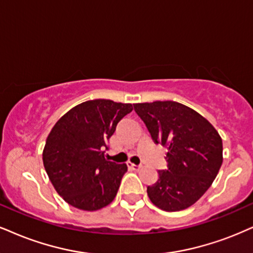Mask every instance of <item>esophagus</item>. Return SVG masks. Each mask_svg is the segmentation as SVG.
I'll list each match as a JSON object with an SVG mask.
<instances>
[{"label":"esophagus","instance_id":"34e87169","mask_svg":"<svg viewBox=\"0 0 253 253\" xmlns=\"http://www.w3.org/2000/svg\"><path fill=\"white\" fill-rule=\"evenodd\" d=\"M127 168H129V169H132V170L137 171V170L141 169V165H136V164L131 163V162H127Z\"/></svg>","mask_w":253,"mask_h":253}]
</instances>
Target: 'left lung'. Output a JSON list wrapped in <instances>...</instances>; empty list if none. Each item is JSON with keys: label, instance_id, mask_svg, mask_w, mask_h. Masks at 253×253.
I'll list each match as a JSON object with an SVG mask.
<instances>
[{"label": "left lung", "instance_id": "left-lung-1", "mask_svg": "<svg viewBox=\"0 0 253 253\" xmlns=\"http://www.w3.org/2000/svg\"><path fill=\"white\" fill-rule=\"evenodd\" d=\"M155 143L168 148V169L148 186L149 198L164 211H180L207 192L223 163V142L212 124L193 109L173 101L136 103Z\"/></svg>", "mask_w": 253, "mask_h": 253}]
</instances>
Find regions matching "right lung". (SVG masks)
Here are the masks:
<instances>
[{
    "label": "right lung",
    "instance_id": "1",
    "mask_svg": "<svg viewBox=\"0 0 253 253\" xmlns=\"http://www.w3.org/2000/svg\"><path fill=\"white\" fill-rule=\"evenodd\" d=\"M130 103L92 99L70 109L46 137L43 165L56 191L84 211L105 208L116 197L126 164L105 158L117 123L132 111Z\"/></svg>",
    "mask_w": 253,
    "mask_h": 253
}]
</instances>
